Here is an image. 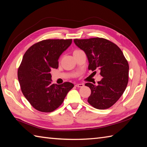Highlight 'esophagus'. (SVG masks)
<instances>
[{
	"label": "esophagus",
	"mask_w": 147,
	"mask_h": 147,
	"mask_svg": "<svg viewBox=\"0 0 147 147\" xmlns=\"http://www.w3.org/2000/svg\"><path fill=\"white\" fill-rule=\"evenodd\" d=\"M76 87H78V88H83L84 86V84H76V85H75Z\"/></svg>",
	"instance_id": "esophagus-1"
}]
</instances>
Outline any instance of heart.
<instances>
[{
	"label": "heart",
	"mask_w": 147,
	"mask_h": 147,
	"mask_svg": "<svg viewBox=\"0 0 147 147\" xmlns=\"http://www.w3.org/2000/svg\"><path fill=\"white\" fill-rule=\"evenodd\" d=\"M81 50H80V49H75L74 51H73V54H76V53H79V52H80Z\"/></svg>",
	"instance_id": "b5f03b06"
}]
</instances>
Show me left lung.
Wrapping results in <instances>:
<instances>
[{
    "mask_svg": "<svg viewBox=\"0 0 147 147\" xmlns=\"http://www.w3.org/2000/svg\"><path fill=\"white\" fill-rule=\"evenodd\" d=\"M74 42L86 53L88 69H100L103 77L98 85L85 84L91 91L88 103L99 110L110 108L123 94L128 84L129 65L123 53L117 44L101 37L75 39Z\"/></svg>",
    "mask_w": 147,
    "mask_h": 147,
    "instance_id": "1",
    "label": "left lung"
}]
</instances>
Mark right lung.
I'll return each mask as SVG.
<instances>
[{
  "mask_svg": "<svg viewBox=\"0 0 147 147\" xmlns=\"http://www.w3.org/2000/svg\"><path fill=\"white\" fill-rule=\"evenodd\" d=\"M72 39H46L26 51L18 68V76L24 96L36 110L49 113L59 107L74 87L69 82L52 84L51 70L58 68V59Z\"/></svg>",
  "mask_w": 147,
  "mask_h": 147,
  "instance_id": "add662e5",
  "label": "right lung"
}]
</instances>
